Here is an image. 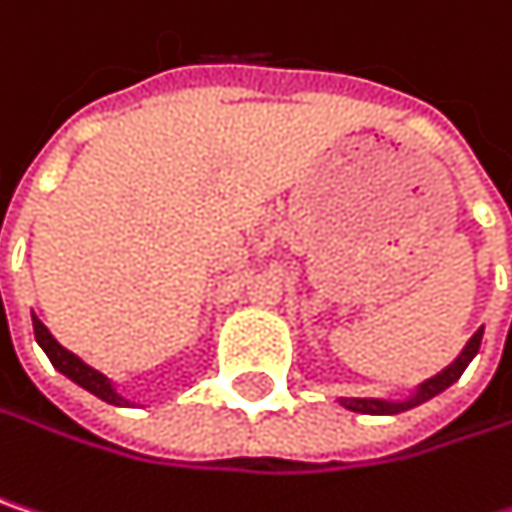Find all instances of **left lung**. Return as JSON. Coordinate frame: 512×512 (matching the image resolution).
Returning a JSON list of instances; mask_svg holds the SVG:
<instances>
[{
	"label": "left lung",
	"instance_id": "obj_1",
	"mask_svg": "<svg viewBox=\"0 0 512 512\" xmlns=\"http://www.w3.org/2000/svg\"><path fill=\"white\" fill-rule=\"evenodd\" d=\"M480 341H483V329H477V332L471 335V341L462 347L460 356L454 358L445 370H439L436 376L418 382V385H415L406 397H400V400H385V397H338V403H341L344 409H350V412H361V415H397V412L415 409V406L433 400L436 394H442L445 388H451V385L460 379L462 373H465V367H468V364L474 361V356H477Z\"/></svg>",
	"mask_w": 512,
	"mask_h": 512
}]
</instances>
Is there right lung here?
Listing matches in <instances>:
<instances>
[{
  "instance_id": "obj_1",
  "label": "right lung",
  "mask_w": 512,
  "mask_h": 512,
  "mask_svg": "<svg viewBox=\"0 0 512 512\" xmlns=\"http://www.w3.org/2000/svg\"><path fill=\"white\" fill-rule=\"evenodd\" d=\"M32 326H35V341H38V347L47 353V358L52 361V367L58 370V373H64L70 382H76L79 388H85V391H91L94 397H100V400H106V403H112V406H133L121 391H118V385L106 376V373H100V370H94L91 364H85L79 356H73L70 350H64L55 338H52V332L32 314Z\"/></svg>"
}]
</instances>
